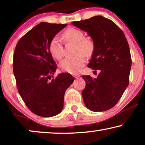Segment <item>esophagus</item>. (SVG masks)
<instances>
[{
  "instance_id": "34e87169",
  "label": "esophagus",
  "mask_w": 145,
  "mask_h": 145,
  "mask_svg": "<svg viewBox=\"0 0 145 145\" xmlns=\"http://www.w3.org/2000/svg\"><path fill=\"white\" fill-rule=\"evenodd\" d=\"M73 76L74 77V78H78L79 76H80V74H73Z\"/></svg>"
}]
</instances>
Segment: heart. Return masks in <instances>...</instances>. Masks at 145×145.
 Masks as SVG:
<instances>
[{
    "instance_id": "heart-1",
    "label": "heart",
    "mask_w": 145,
    "mask_h": 145,
    "mask_svg": "<svg viewBox=\"0 0 145 145\" xmlns=\"http://www.w3.org/2000/svg\"><path fill=\"white\" fill-rule=\"evenodd\" d=\"M63 38L67 42L75 43L76 45V53L77 55L73 57H68L61 61L60 68L63 71L76 74L84 66L85 56L92 55L94 49V43L89 38L84 37V34L80 29L69 27L63 33ZM49 50L53 58L60 60L63 57V47L61 40L59 37H55L51 39L49 44ZM83 54H84L83 55Z\"/></svg>"
}]
</instances>
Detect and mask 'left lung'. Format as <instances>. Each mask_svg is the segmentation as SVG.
Returning <instances> with one entry per match:
<instances>
[{
    "mask_svg": "<svg viewBox=\"0 0 145 145\" xmlns=\"http://www.w3.org/2000/svg\"><path fill=\"white\" fill-rule=\"evenodd\" d=\"M72 24L92 37L94 47L88 67L100 71L96 78L82 76L86 82L82 92L84 104L93 112L110 110L118 102L129 82L131 57L126 37L114 22L102 16Z\"/></svg>",
    "mask_w": 145,
    "mask_h": 145,
    "instance_id": "1",
    "label": "left lung"
}]
</instances>
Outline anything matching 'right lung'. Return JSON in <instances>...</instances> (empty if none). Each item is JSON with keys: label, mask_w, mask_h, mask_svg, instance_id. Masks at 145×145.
I'll use <instances>...</instances> for the list:
<instances>
[{"label": "right lung", "mask_w": 145, "mask_h": 145, "mask_svg": "<svg viewBox=\"0 0 145 145\" xmlns=\"http://www.w3.org/2000/svg\"><path fill=\"white\" fill-rule=\"evenodd\" d=\"M67 24L41 22L19 39L13 57V72L24 102L44 118L59 114L65 91L74 80L69 73L52 78L57 68L49 50L51 39Z\"/></svg>", "instance_id": "obj_1"}]
</instances>
